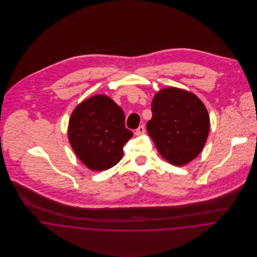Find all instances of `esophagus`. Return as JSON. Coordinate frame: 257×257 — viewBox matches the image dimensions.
<instances>
[{
  "instance_id": "34e87169",
  "label": "esophagus",
  "mask_w": 257,
  "mask_h": 257,
  "mask_svg": "<svg viewBox=\"0 0 257 257\" xmlns=\"http://www.w3.org/2000/svg\"><path fill=\"white\" fill-rule=\"evenodd\" d=\"M145 132H146V127H145V125H140L137 130H136V135L137 136H141V135H143V134H145Z\"/></svg>"
}]
</instances>
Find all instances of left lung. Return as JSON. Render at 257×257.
Returning a JSON list of instances; mask_svg holds the SVG:
<instances>
[{
    "label": "left lung",
    "instance_id": "obj_1",
    "mask_svg": "<svg viewBox=\"0 0 257 257\" xmlns=\"http://www.w3.org/2000/svg\"><path fill=\"white\" fill-rule=\"evenodd\" d=\"M151 111L148 135L168 162L183 166L198 156L210 130L208 110L198 97L178 88H166L154 96Z\"/></svg>",
    "mask_w": 257,
    "mask_h": 257
}]
</instances>
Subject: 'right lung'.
<instances>
[{"instance_id": "add662e5", "label": "right lung", "mask_w": 257, "mask_h": 257, "mask_svg": "<svg viewBox=\"0 0 257 257\" xmlns=\"http://www.w3.org/2000/svg\"><path fill=\"white\" fill-rule=\"evenodd\" d=\"M68 137L79 159L88 168L103 171L121 159L133 133L124 125L121 108L109 97L96 95L75 108Z\"/></svg>"}]
</instances>
